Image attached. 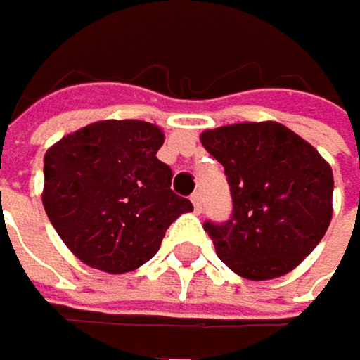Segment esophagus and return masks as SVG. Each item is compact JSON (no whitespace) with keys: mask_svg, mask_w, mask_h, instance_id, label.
<instances>
[{"mask_svg":"<svg viewBox=\"0 0 360 360\" xmlns=\"http://www.w3.org/2000/svg\"><path fill=\"white\" fill-rule=\"evenodd\" d=\"M190 200H192V205H194V212H196V214H200V212H202V200H200V194H198V192H194V194L190 196Z\"/></svg>","mask_w":360,"mask_h":360,"instance_id":"1","label":"esophagus"}]
</instances>
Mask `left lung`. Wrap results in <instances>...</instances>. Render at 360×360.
<instances>
[{"label":"left lung","mask_w":360,"mask_h":360,"mask_svg":"<svg viewBox=\"0 0 360 360\" xmlns=\"http://www.w3.org/2000/svg\"><path fill=\"white\" fill-rule=\"evenodd\" d=\"M224 166L233 216L205 222L220 261L242 278L292 272L320 244L333 218V168L281 122H238L200 134Z\"/></svg>","instance_id":"obj_1"}]
</instances>
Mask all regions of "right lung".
Here are the masks:
<instances>
[{
    "mask_svg": "<svg viewBox=\"0 0 360 360\" xmlns=\"http://www.w3.org/2000/svg\"><path fill=\"white\" fill-rule=\"evenodd\" d=\"M164 131L144 120H96L45 153V212L86 266L122 274L144 266L166 229L194 207L170 190L158 160Z\"/></svg>",
    "mask_w": 360,
    "mask_h": 360,
    "instance_id": "add662e5",
    "label": "right lung"
}]
</instances>
